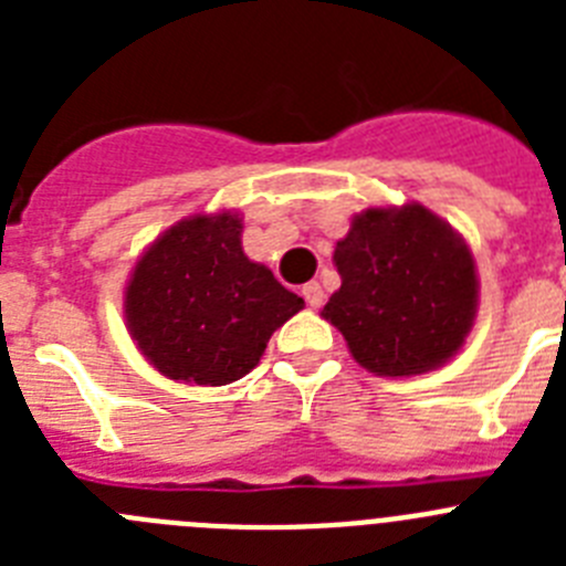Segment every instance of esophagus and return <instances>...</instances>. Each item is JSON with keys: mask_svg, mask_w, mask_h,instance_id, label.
<instances>
[{"mask_svg": "<svg viewBox=\"0 0 566 566\" xmlns=\"http://www.w3.org/2000/svg\"><path fill=\"white\" fill-rule=\"evenodd\" d=\"M303 297H306L308 306L319 308L323 306V300H326V294H323V289H319L317 280H312V283H306V286H303Z\"/></svg>", "mask_w": 566, "mask_h": 566, "instance_id": "esophagus-1", "label": "esophagus"}]
</instances>
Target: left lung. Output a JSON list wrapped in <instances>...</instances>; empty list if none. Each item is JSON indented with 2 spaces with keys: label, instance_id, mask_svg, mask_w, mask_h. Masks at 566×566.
Masks as SVG:
<instances>
[{
  "label": "left lung",
  "instance_id": "1",
  "mask_svg": "<svg viewBox=\"0 0 566 566\" xmlns=\"http://www.w3.org/2000/svg\"><path fill=\"white\" fill-rule=\"evenodd\" d=\"M343 286L323 317L379 377H413L464 345L479 306L476 260L462 234L422 203L368 207L334 247Z\"/></svg>",
  "mask_w": 566,
  "mask_h": 566
}]
</instances>
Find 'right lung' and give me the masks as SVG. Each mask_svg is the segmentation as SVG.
Instances as JSON below:
<instances>
[{
	"mask_svg": "<svg viewBox=\"0 0 566 566\" xmlns=\"http://www.w3.org/2000/svg\"><path fill=\"white\" fill-rule=\"evenodd\" d=\"M238 212L189 214L138 258L124 289L129 337L175 382L247 377L266 343L306 306L240 247Z\"/></svg>",
	"mask_w": 566,
	"mask_h": 566,
	"instance_id": "right-lung-1",
	"label": "right lung"
}]
</instances>
